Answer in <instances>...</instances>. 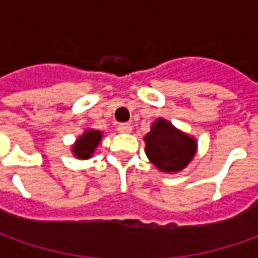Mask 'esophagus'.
I'll return each instance as SVG.
<instances>
[{
	"instance_id": "obj_1",
	"label": "esophagus",
	"mask_w": 258,
	"mask_h": 258,
	"mask_svg": "<svg viewBox=\"0 0 258 258\" xmlns=\"http://www.w3.org/2000/svg\"><path fill=\"white\" fill-rule=\"evenodd\" d=\"M117 131H119L120 134H129V132L132 131V126L129 123H119L117 124Z\"/></svg>"
}]
</instances>
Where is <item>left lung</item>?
Segmentation results:
<instances>
[{"label":"left lung","instance_id":"left-lung-1","mask_svg":"<svg viewBox=\"0 0 258 258\" xmlns=\"http://www.w3.org/2000/svg\"><path fill=\"white\" fill-rule=\"evenodd\" d=\"M145 152L149 161L162 172L182 171L197 152V141L176 129L162 117L156 119L145 136Z\"/></svg>","mask_w":258,"mask_h":258}]
</instances>
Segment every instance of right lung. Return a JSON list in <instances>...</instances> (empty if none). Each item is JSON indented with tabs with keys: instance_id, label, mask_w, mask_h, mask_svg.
Returning <instances> with one entry per match:
<instances>
[{
	"instance_id": "obj_1",
	"label": "right lung",
	"mask_w": 258,
	"mask_h": 258,
	"mask_svg": "<svg viewBox=\"0 0 258 258\" xmlns=\"http://www.w3.org/2000/svg\"><path fill=\"white\" fill-rule=\"evenodd\" d=\"M100 141H102V132L89 129L82 136L77 138L76 144L72 148V152L79 159H89L96 151L97 145L100 144Z\"/></svg>"
}]
</instances>
